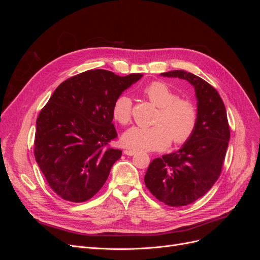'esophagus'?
<instances>
[{
	"label": "esophagus",
	"mask_w": 260,
	"mask_h": 260,
	"mask_svg": "<svg viewBox=\"0 0 260 260\" xmlns=\"http://www.w3.org/2000/svg\"><path fill=\"white\" fill-rule=\"evenodd\" d=\"M125 155H128V156H133V155H136L137 154V152L136 151H132V149H125V151L123 152Z\"/></svg>",
	"instance_id": "1"
}]
</instances>
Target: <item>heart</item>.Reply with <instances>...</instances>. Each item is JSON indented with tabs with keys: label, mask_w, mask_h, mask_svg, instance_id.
I'll use <instances>...</instances> for the list:
<instances>
[{
	"label": "heart",
	"mask_w": 260,
	"mask_h": 260,
	"mask_svg": "<svg viewBox=\"0 0 260 260\" xmlns=\"http://www.w3.org/2000/svg\"><path fill=\"white\" fill-rule=\"evenodd\" d=\"M146 99L158 107L152 127H132L121 137V144L132 151H161L170 141L183 144L192 137L198 124V108L190 100L178 98L168 84L154 81L143 89ZM132 101L128 95L118 96L113 104V117L120 124L131 121Z\"/></svg>",
	"instance_id": "heart-1"
}]
</instances>
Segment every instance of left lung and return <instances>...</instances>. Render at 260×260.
Listing matches in <instances>:
<instances>
[{"instance_id":"1","label":"left lung","mask_w":260,"mask_h":260,"mask_svg":"<svg viewBox=\"0 0 260 260\" xmlns=\"http://www.w3.org/2000/svg\"><path fill=\"white\" fill-rule=\"evenodd\" d=\"M161 76L180 78L194 86L199 119L192 137L179 151L149 164L144 182L149 192L166 205L186 206L205 195L221 174L230 128L222 99L214 86L184 70Z\"/></svg>"}]
</instances>
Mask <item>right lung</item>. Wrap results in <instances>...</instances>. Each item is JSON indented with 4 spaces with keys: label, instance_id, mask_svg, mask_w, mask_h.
Here are the masks:
<instances>
[{
    "label": "right lung",
    "instance_id": "obj_1",
    "mask_svg": "<svg viewBox=\"0 0 260 260\" xmlns=\"http://www.w3.org/2000/svg\"><path fill=\"white\" fill-rule=\"evenodd\" d=\"M142 78L92 69L61 82L37 118L35 157L52 190L82 203L104 185L120 149L113 123L115 100Z\"/></svg>",
    "mask_w": 260,
    "mask_h": 260
}]
</instances>
